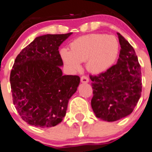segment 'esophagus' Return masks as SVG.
I'll return each mask as SVG.
<instances>
[{
    "mask_svg": "<svg viewBox=\"0 0 152 152\" xmlns=\"http://www.w3.org/2000/svg\"><path fill=\"white\" fill-rule=\"evenodd\" d=\"M81 81L82 83H87L89 82V79L87 76H82L81 77Z\"/></svg>",
    "mask_w": 152,
    "mask_h": 152,
    "instance_id": "1",
    "label": "esophagus"
}]
</instances>
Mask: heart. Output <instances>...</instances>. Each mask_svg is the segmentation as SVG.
I'll use <instances>...</instances> for the list:
<instances>
[{
    "mask_svg": "<svg viewBox=\"0 0 152 152\" xmlns=\"http://www.w3.org/2000/svg\"><path fill=\"white\" fill-rule=\"evenodd\" d=\"M119 53V42L112 36L92 33L76 38L71 44L70 52L62 49L60 54L72 69L78 71L81 62L87 60L90 71L102 73L109 69L116 61Z\"/></svg>",
    "mask_w": 152,
    "mask_h": 152,
    "instance_id": "heart-1",
    "label": "heart"
}]
</instances>
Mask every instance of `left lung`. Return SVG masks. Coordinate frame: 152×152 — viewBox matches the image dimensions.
I'll list each match as a JSON object with an SVG mask.
<instances>
[{"label": "left lung", "mask_w": 152, "mask_h": 152, "mask_svg": "<svg viewBox=\"0 0 152 152\" xmlns=\"http://www.w3.org/2000/svg\"><path fill=\"white\" fill-rule=\"evenodd\" d=\"M121 46L115 65L97 76L90 75L93 97L91 105L95 116L114 122L130 114L140 99L141 71L133 47L117 33Z\"/></svg>", "instance_id": "8db88e82"}]
</instances>
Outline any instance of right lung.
I'll return each mask as SVG.
<instances>
[{
  "label": "right lung",
  "instance_id": "right-lung-1",
  "mask_svg": "<svg viewBox=\"0 0 152 152\" xmlns=\"http://www.w3.org/2000/svg\"><path fill=\"white\" fill-rule=\"evenodd\" d=\"M71 34L38 36L16 57L10 74L13 103L30 125L54 127L65 116L80 82L79 76H63L60 67L59 47Z\"/></svg>",
  "mask_w": 152,
  "mask_h": 152
}]
</instances>
